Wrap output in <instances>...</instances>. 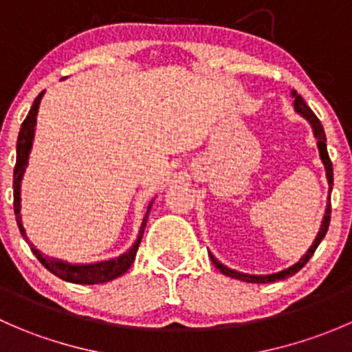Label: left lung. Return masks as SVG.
I'll list each match as a JSON object with an SVG mask.
<instances>
[{
    "label": "left lung",
    "mask_w": 352,
    "mask_h": 352,
    "mask_svg": "<svg viewBox=\"0 0 352 352\" xmlns=\"http://www.w3.org/2000/svg\"><path fill=\"white\" fill-rule=\"evenodd\" d=\"M291 97L294 98V102H293L294 110H296L298 113H301V116H303L305 119H307L308 122L311 124V127H314V134H315V138H317V144H318V151H320V158H322V162H324V165H325V172H327V180H329V186H330L329 189L332 190V186H333V170H332V162H330L329 153H327V138H325L324 127H322V124H320V120H318V117L315 116L314 112H311V109L308 107L307 104H305L303 97H300V95H298L294 90L291 91ZM329 201H330V194H329ZM329 225H330V202L327 204V209H325L324 221H322L320 232H318L317 239H315V242L311 243V247L307 250V254H305L303 257H301L300 261L296 262V264H293V265H291V267L285 269V271L276 272V274H269V276L242 274V272H236V271H233V269H228V267H226V265H223L221 262L216 261V258L212 257L211 254H209V257H211L212 264L216 265V269H219V272H223V274H225V276H230V278L240 279V281H245V283H274V281H279V279H286V278H289V276L296 274V272L300 271V269L303 267V265L307 264L308 261H310V257L315 254L317 247H318V245H320L322 240H324L325 233H327V230H329Z\"/></svg>",
    "instance_id": "obj_1"
}]
</instances>
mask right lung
Segmentation results:
<instances>
[{
	"mask_svg": "<svg viewBox=\"0 0 352 352\" xmlns=\"http://www.w3.org/2000/svg\"><path fill=\"white\" fill-rule=\"evenodd\" d=\"M42 95H44V91H41V94L37 95V98L34 100V105H32L27 119L23 120L22 127H20L19 140H16V163H15V170H13V209H15L16 225H19L20 233H22L25 240H27V235H25L22 218H20V184H22L23 172L25 168H27V163H28V155H30V150H32V141H34L35 124H37V112H38V105H41V100H42ZM151 204H153V202H151ZM151 204L148 206V211L146 214H144L143 225H141L138 240L133 243V247H131L126 254L119 255V257L116 258L97 262V264L80 265V264H67V262H61V261H56V258L47 257V255L41 254V252H38L32 243H30V250L32 254L37 257V261L41 262L49 272H52L54 276L61 278L63 281L74 283V285H100V283L112 281V279L122 276L124 272L133 265L138 247H140L141 239H143L144 226H146Z\"/></svg>",
	"mask_w": 352,
	"mask_h": 352,
	"instance_id": "right-lung-1",
	"label": "right lung"
}]
</instances>
